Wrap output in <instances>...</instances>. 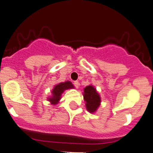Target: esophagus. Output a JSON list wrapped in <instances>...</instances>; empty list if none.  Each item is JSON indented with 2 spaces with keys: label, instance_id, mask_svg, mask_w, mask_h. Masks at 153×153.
<instances>
[{
  "label": "esophagus",
  "instance_id": "esophagus-1",
  "mask_svg": "<svg viewBox=\"0 0 153 153\" xmlns=\"http://www.w3.org/2000/svg\"><path fill=\"white\" fill-rule=\"evenodd\" d=\"M73 84H74V86H75V87L77 88V89H78V88L79 87L80 84H79V82H78V81H75V82H74Z\"/></svg>",
  "mask_w": 153,
  "mask_h": 153
}]
</instances>
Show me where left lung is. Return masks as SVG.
Returning a JSON list of instances; mask_svg holds the SVG:
<instances>
[{"label":"left lung","instance_id":"1","mask_svg":"<svg viewBox=\"0 0 153 153\" xmlns=\"http://www.w3.org/2000/svg\"><path fill=\"white\" fill-rule=\"evenodd\" d=\"M84 100L86 102V110L90 113H95L101 105V96L94 86H86L83 92Z\"/></svg>","mask_w":153,"mask_h":153}]
</instances>
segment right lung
Returning a JSON list of instances; mask_svg holds the SVG:
<instances>
[{
  "label": "right lung",
  "instance_id": "1",
  "mask_svg": "<svg viewBox=\"0 0 153 153\" xmlns=\"http://www.w3.org/2000/svg\"><path fill=\"white\" fill-rule=\"evenodd\" d=\"M73 88H75L73 84L69 81H67L65 82H61L56 84L52 89V95L47 98L48 101H49L52 105H55L58 103H59L60 100L61 99V95L64 91L67 90V89H73Z\"/></svg>",
  "mask_w": 153,
  "mask_h": 153
}]
</instances>
